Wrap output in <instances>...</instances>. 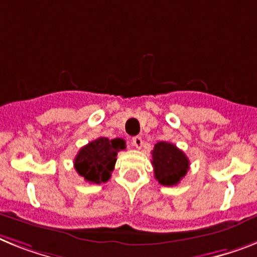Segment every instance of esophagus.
<instances>
[{
  "instance_id": "34e87169",
  "label": "esophagus",
  "mask_w": 257,
  "mask_h": 257,
  "mask_svg": "<svg viewBox=\"0 0 257 257\" xmlns=\"http://www.w3.org/2000/svg\"><path fill=\"white\" fill-rule=\"evenodd\" d=\"M132 144L137 149H141L142 148V144H144V141H142V139H141V137H140V136H136V137H133V139H132Z\"/></svg>"
}]
</instances>
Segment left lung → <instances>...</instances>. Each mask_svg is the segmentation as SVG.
I'll use <instances>...</instances> for the list:
<instances>
[{"instance_id":"8db88e82","label":"left lung","mask_w":257,"mask_h":257,"mask_svg":"<svg viewBox=\"0 0 257 257\" xmlns=\"http://www.w3.org/2000/svg\"><path fill=\"white\" fill-rule=\"evenodd\" d=\"M152 155L154 176L162 185H176L189 169L187 155L171 142H157Z\"/></svg>"}]
</instances>
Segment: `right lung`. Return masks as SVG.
Segmentation results:
<instances>
[{"label":"right lung","instance_id":"right-lung-1","mask_svg":"<svg viewBox=\"0 0 257 257\" xmlns=\"http://www.w3.org/2000/svg\"><path fill=\"white\" fill-rule=\"evenodd\" d=\"M125 149L122 139L99 137L83 146L74 158V169L86 182L92 184L108 182L115 169L116 157Z\"/></svg>","mask_w":257,"mask_h":257}]
</instances>
